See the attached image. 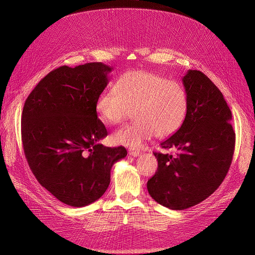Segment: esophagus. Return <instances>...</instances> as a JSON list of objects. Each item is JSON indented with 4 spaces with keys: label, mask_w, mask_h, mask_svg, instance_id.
<instances>
[{
    "label": "esophagus",
    "mask_w": 255,
    "mask_h": 255,
    "mask_svg": "<svg viewBox=\"0 0 255 255\" xmlns=\"http://www.w3.org/2000/svg\"><path fill=\"white\" fill-rule=\"evenodd\" d=\"M128 153H129L130 155H132L133 157H137V156H139L140 151H139V150H137V149H134V148H129Z\"/></svg>",
    "instance_id": "esophagus-1"
}]
</instances>
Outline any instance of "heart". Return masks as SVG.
Masks as SVG:
<instances>
[{
    "instance_id": "b5f03b06",
    "label": "heart",
    "mask_w": 255,
    "mask_h": 255,
    "mask_svg": "<svg viewBox=\"0 0 255 255\" xmlns=\"http://www.w3.org/2000/svg\"><path fill=\"white\" fill-rule=\"evenodd\" d=\"M188 94L176 80L133 70L121 75L114 90L101 92L95 110L104 123L119 124L134 114V121L116 130V143L136 148L155 134L169 137L183 126L188 114Z\"/></svg>"
}]
</instances>
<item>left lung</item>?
Here are the masks:
<instances>
[{
	"instance_id": "left-lung-1",
	"label": "left lung",
	"mask_w": 255,
	"mask_h": 255,
	"mask_svg": "<svg viewBox=\"0 0 255 255\" xmlns=\"http://www.w3.org/2000/svg\"><path fill=\"white\" fill-rule=\"evenodd\" d=\"M188 94V114L183 126L161 148L176 154L155 152L158 168L146 183L153 199L171 210L202 203L223 182L235 151L232 112L222 93L198 70L183 77Z\"/></svg>"
}]
</instances>
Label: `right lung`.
I'll return each mask as SVG.
<instances>
[{
    "label": "right lung",
    "instance_id": "right-lung-1",
    "mask_svg": "<svg viewBox=\"0 0 255 255\" xmlns=\"http://www.w3.org/2000/svg\"><path fill=\"white\" fill-rule=\"evenodd\" d=\"M110 66H61L44 76L26 98L21 114L24 156L35 178L60 202L85 207L100 198L111 169L126 157L124 146L109 148L97 117L96 99L109 84Z\"/></svg>",
    "mask_w": 255,
    "mask_h": 255
}]
</instances>
